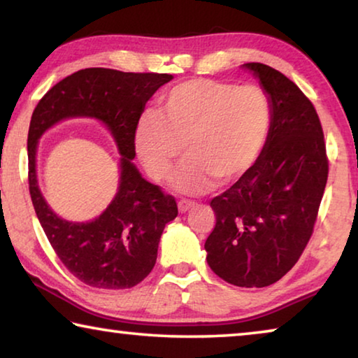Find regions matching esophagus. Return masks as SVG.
Masks as SVG:
<instances>
[{"instance_id": "1", "label": "esophagus", "mask_w": 358, "mask_h": 358, "mask_svg": "<svg viewBox=\"0 0 358 358\" xmlns=\"http://www.w3.org/2000/svg\"><path fill=\"white\" fill-rule=\"evenodd\" d=\"M194 205H196V202L194 201H187V199H181V201L178 202V210L181 211V213H186L187 210L192 208Z\"/></svg>"}]
</instances>
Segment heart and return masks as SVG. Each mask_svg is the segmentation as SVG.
Returning <instances> with one entry per match:
<instances>
[{"label": "heart", "instance_id": "1", "mask_svg": "<svg viewBox=\"0 0 358 358\" xmlns=\"http://www.w3.org/2000/svg\"><path fill=\"white\" fill-rule=\"evenodd\" d=\"M273 106L257 85L191 78L169 90L159 117L138 120L134 147L150 177L167 180L181 155L175 186L197 194L220 178L232 183L251 171L268 141Z\"/></svg>", "mask_w": 358, "mask_h": 358}]
</instances>
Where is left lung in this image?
I'll use <instances>...</instances> for the list:
<instances>
[{"label":"left lung","instance_id":"8db88e82","mask_svg":"<svg viewBox=\"0 0 358 358\" xmlns=\"http://www.w3.org/2000/svg\"><path fill=\"white\" fill-rule=\"evenodd\" d=\"M243 66L268 93L273 123L251 171L211 199L216 224L205 250L224 281L265 287L292 268L311 238L329 157L319 115L305 93L270 66Z\"/></svg>","mask_w":358,"mask_h":358}]
</instances>
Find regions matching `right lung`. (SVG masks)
<instances>
[{
	"mask_svg": "<svg viewBox=\"0 0 358 358\" xmlns=\"http://www.w3.org/2000/svg\"><path fill=\"white\" fill-rule=\"evenodd\" d=\"M171 74L88 68L63 78L42 96L28 131V185L33 207L57 256L77 280L98 289H129L153 270L162 230L175 220V197L142 178L131 159L134 134L145 104ZM93 116L104 122L122 158L117 196L99 218L69 223L58 218L41 197L35 180L38 137L58 120Z\"/></svg>",
	"mask_w": 358,
	"mask_h": 358,
	"instance_id": "add662e5",
	"label": "right lung"
}]
</instances>
